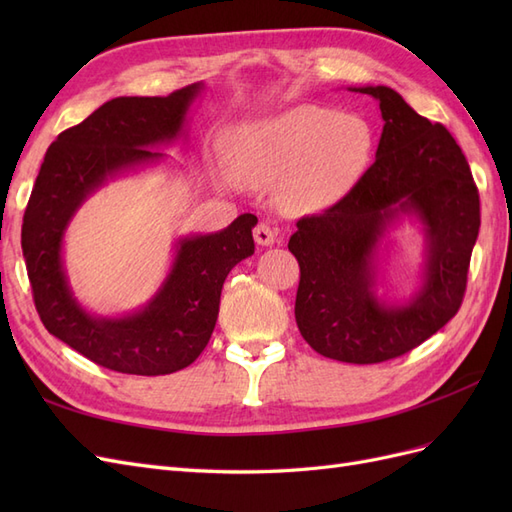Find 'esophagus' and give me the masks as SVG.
<instances>
[{
  "instance_id": "esophagus-1",
  "label": "esophagus",
  "mask_w": 512,
  "mask_h": 512,
  "mask_svg": "<svg viewBox=\"0 0 512 512\" xmlns=\"http://www.w3.org/2000/svg\"><path fill=\"white\" fill-rule=\"evenodd\" d=\"M254 239H256V243H258V245H265V247H269V245H273V243L280 241L282 237L277 235V230H273L269 224L260 222V224L254 228Z\"/></svg>"
}]
</instances>
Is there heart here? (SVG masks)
Segmentation results:
<instances>
[{
  "mask_svg": "<svg viewBox=\"0 0 512 512\" xmlns=\"http://www.w3.org/2000/svg\"><path fill=\"white\" fill-rule=\"evenodd\" d=\"M374 128L356 113L301 104L228 134L230 173L250 188L277 185L280 207L294 215L335 207L365 177Z\"/></svg>",
  "mask_w": 512,
  "mask_h": 512,
  "instance_id": "heart-1",
  "label": "heart"
}]
</instances>
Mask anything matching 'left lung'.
Returning a JSON list of instances; mask_svg holds the SVG:
<instances>
[{
    "label": "left lung",
    "mask_w": 512,
    "mask_h": 512,
    "mask_svg": "<svg viewBox=\"0 0 512 512\" xmlns=\"http://www.w3.org/2000/svg\"><path fill=\"white\" fill-rule=\"evenodd\" d=\"M348 89L380 102L376 162L342 203L299 220L288 250L301 267L294 318L305 342L329 359L367 365L410 352L457 314L480 205L451 132L391 87ZM406 217L422 228L424 267L411 297L395 302L379 292L377 260Z\"/></svg>",
    "instance_id": "left-lung-1"
}]
</instances>
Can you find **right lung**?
Wrapping results in <instances>:
<instances>
[{
	"mask_svg": "<svg viewBox=\"0 0 512 512\" xmlns=\"http://www.w3.org/2000/svg\"><path fill=\"white\" fill-rule=\"evenodd\" d=\"M203 83L166 98L121 96L57 136L29 196L21 245L36 309L51 335L106 369L164 376L188 367L209 344L230 269L254 254L258 218L243 213L224 230L175 241L168 273L153 297L121 316H102L70 286L66 230L87 200L115 177L168 162V147L188 136V115Z\"/></svg>",
	"mask_w": 512,
	"mask_h": 512,
	"instance_id": "right-lung-1",
	"label": "right lung"
}]
</instances>
